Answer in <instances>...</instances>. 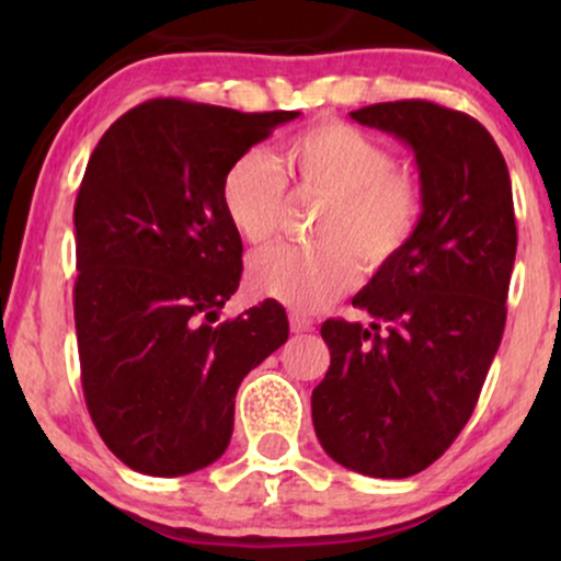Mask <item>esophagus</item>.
Masks as SVG:
<instances>
[{
	"mask_svg": "<svg viewBox=\"0 0 561 561\" xmlns=\"http://www.w3.org/2000/svg\"><path fill=\"white\" fill-rule=\"evenodd\" d=\"M289 327H293V332H311L313 330V319H308L306 313L293 311V313H289Z\"/></svg>",
	"mask_w": 561,
	"mask_h": 561,
	"instance_id": "1",
	"label": "esophagus"
}]
</instances>
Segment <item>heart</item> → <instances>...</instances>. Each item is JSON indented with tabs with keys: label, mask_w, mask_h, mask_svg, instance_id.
Masks as SVG:
<instances>
[{
	"label": "heart",
	"mask_w": 561,
	"mask_h": 561,
	"mask_svg": "<svg viewBox=\"0 0 561 561\" xmlns=\"http://www.w3.org/2000/svg\"><path fill=\"white\" fill-rule=\"evenodd\" d=\"M285 173L261 150L242 152L221 179V205L237 234L268 242L279 229L287 182L298 195L324 199L317 244H276L250 259V287L298 311H317L351 289L358 262L388 266L414 240L424 214L420 179L392 165L382 141L343 124L319 121L285 145Z\"/></svg>",
	"instance_id": "1"
}]
</instances>
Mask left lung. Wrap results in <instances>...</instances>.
<instances>
[{"label": "left lung", "mask_w": 561, "mask_h": 561, "mask_svg": "<svg viewBox=\"0 0 561 561\" xmlns=\"http://www.w3.org/2000/svg\"><path fill=\"white\" fill-rule=\"evenodd\" d=\"M414 150L424 214L414 240L353 298L371 324L327 319L330 371L313 388L321 448L401 480L465 430L501 345L517 255L512 182L488 128L427 100L351 113Z\"/></svg>", "instance_id": "1"}]
</instances>
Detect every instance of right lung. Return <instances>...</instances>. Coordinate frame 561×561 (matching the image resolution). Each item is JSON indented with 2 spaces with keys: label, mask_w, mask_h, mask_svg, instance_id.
<instances>
[{
  "label": "right lung",
  "mask_w": 561,
  "mask_h": 561,
  "mask_svg": "<svg viewBox=\"0 0 561 561\" xmlns=\"http://www.w3.org/2000/svg\"><path fill=\"white\" fill-rule=\"evenodd\" d=\"M298 115L147 100L89 158L73 210L81 385L96 433L134 472L179 478L214 465L237 388L287 340L272 298L216 321L242 276L221 179Z\"/></svg>",
  "instance_id": "1"
}]
</instances>
